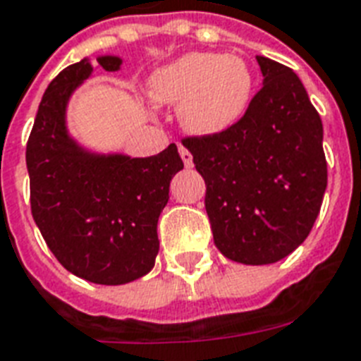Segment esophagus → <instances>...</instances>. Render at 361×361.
Returning <instances> with one entry per match:
<instances>
[{
  "label": "esophagus",
  "mask_w": 361,
  "mask_h": 361,
  "mask_svg": "<svg viewBox=\"0 0 361 361\" xmlns=\"http://www.w3.org/2000/svg\"><path fill=\"white\" fill-rule=\"evenodd\" d=\"M178 154H180V158H183L184 166L186 167L194 166V158H192V154H190V150L186 149V147H183V145H180V147H178Z\"/></svg>",
  "instance_id": "esophagus-1"
}]
</instances>
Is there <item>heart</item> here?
Masks as SVG:
<instances>
[{"label": "heart", "instance_id": "heart-1", "mask_svg": "<svg viewBox=\"0 0 361 361\" xmlns=\"http://www.w3.org/2000/svg\"><path fill=\"white\" fill-rule=\"evenodd\" d=\"M149 94L158 105H180L178 118L190 133L219 135L247 113L254 75L239 56L190 52L150 77Z\"/></svg>", "mask_w": 361, "mask_h": 361}]
</instances>
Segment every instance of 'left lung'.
I'll return each instance as SVG.
<instances>
[{
  "mask_svg": "<svg viewBox=\"0 0 361 361\" xmlns=\"http://www.w3.org/2000/svg\"><path fill=\"white\" fill-rule=\"evenodd\" d=\"M262 90L231 130L186 137L205 180V209L214 245L245 265L275 264L311 233L328 164L322 120L300 77L279 61L256 56Z\"/></svg>",
  "mask_w": 361,
  "mask_h": 361,
  "instance_id": "obj_1",
  "label": "left lung"
}]
</instances>
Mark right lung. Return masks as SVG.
I'll use <instances>...</instances> for the list:
<instances>
[{
    "mask_svg": "<svg viewBox=\"0 0 361 361\" xmlns=\"http://www.w3.org/2000/svg\"><path fill=\"white\" fill-rule=\"evenodd\" d=\"M118 71V56H99ZM94 71L88 58L66 67L49 85L26 147L30 203L41 235L69 273L96 284H126L154 267L158 219L169 184L184 167L177 145L160 154H97L69 135V97Z\"/></svg>",
    "mask_w": 361,
    "mask_h": 361,
    "instance_id": "add662e5",
    "label": "right lung"
}]
</instances>
